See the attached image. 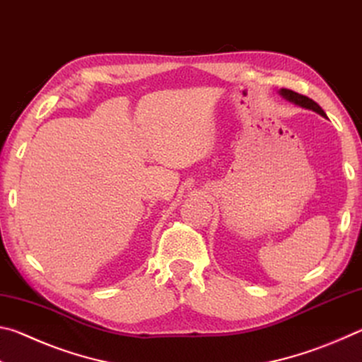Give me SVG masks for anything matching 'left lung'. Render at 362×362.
I'll return each mask as SVG.
<instances>
[{
	"instance_id": "1",
	"label": "left lung",
	"mask_w": 362,
	"mask_h": 362,
	"mask_svg": "<svg viewBox=\"0 0 362 362\" xmlns=\"http://www.w3.org/2000/svg\"><path fill=\"white\" fill-rule=\"evenodd\" d=\"M279 95L283 97V99H286L287 102L293 103V105H298V107L306 108V110H313V112L320 113L321 116H324V118H327L326 113H324V110L317 105L315 100L308 99V97L293 93V90H291V89H279Z\"/></svg>"
}]
</instances>
